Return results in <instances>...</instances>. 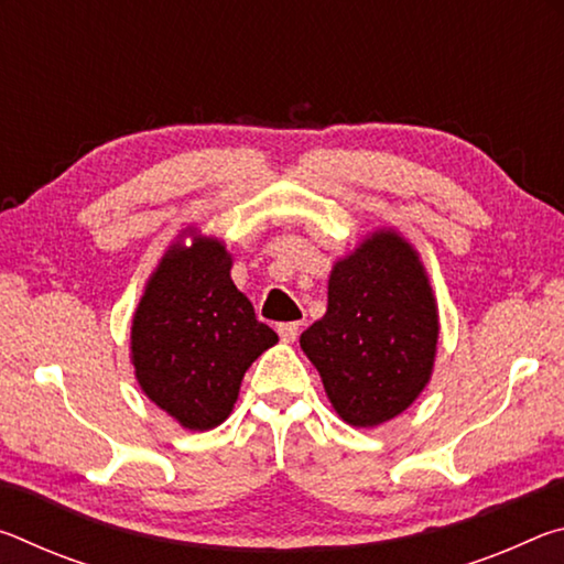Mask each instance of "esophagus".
<instances>
[{"label": "esophagus", "mask_w": 564, "mask_h": 564, "mask_svg": "<svg viewBox=\"0 0 564 564\" xmlns=\"http://www.w3.org/2000/svg\"><path fill=\"white\" fill-rule=\"evenodd\" d=\"M275 330H279V336H281L283 343H293L295 338H299L301 323H279V326H275Z\"/></svg>", "instance_id": "obj_1"}]
</instances>
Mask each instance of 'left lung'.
Listing matches in <instances>:
<instances>
[{"label":"left lung","mask_w":564,"mask_h":564,"mask_svg":"<svg viewBox=\"0 0 564 564\" xmlns=\"http://www.w3.org/2000/svg\"><path fill=\"white\" fill-rule=\"evenodd\" d=\"M441 318L420 253L395 228H378L333 263L328 311L301 348L343 423L376 427L431 383Z\"/></svg>","instance_id":"obj_1"}]
</instances>
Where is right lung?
Returning a JSON list of instances; mask_svg holds the SVG:
<instances>
[{
	"mask_svg": "<svg viewBox=\"0 0 564 564\" xmlns=\"http://www.w3.org/2000/svg\"><path fill=\"white\" fill-rule=\"evenodd\" d=\"M231 265L221 238L184 228L151 271L131 318L137 383L186 431L221 425L246 370L279 343L236 289Z\"/></svg>",
	"mask_w": 564,
	"mask_h": 564,
	"instance_id": "1",
	"label": "right lung"
}]
</instances>
